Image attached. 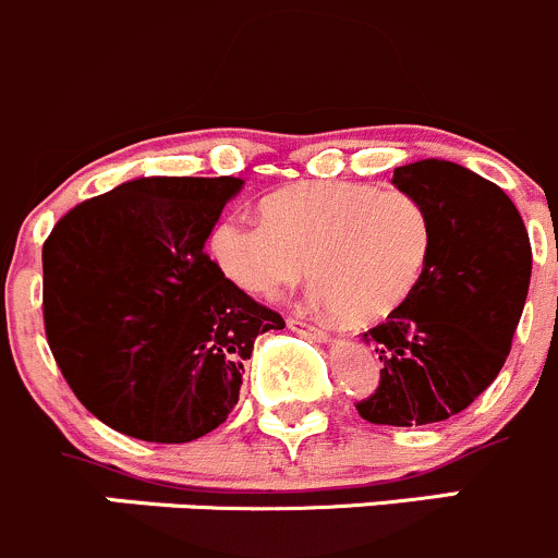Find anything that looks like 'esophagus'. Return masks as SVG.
Here are the masks:
<instances>
[{"mask_svg":"<svg viewBox=\"0 0 558 558\" xmlns=\"http://www.w3.org/2000/svg\"><path fill=\"white\" fill-rule=\"evenodd\" d=\"M287 328L295 330V333L308 336V339H317V341H328V330L323 325H314L303 317H287Z\"/></svg>","mask_w":558,"mask_h":558,"instance_id":"34e87169","label":"esophagus"}]
</instances>
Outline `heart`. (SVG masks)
Instances as JSON below:
<instances>
[{"label":"heart","instance_id":"obj_1","mask_svg":"<svg viewBox=\"0 0 558 558\" xmlns=\"http://www.w3.org/2000/svg\"><path fill=\"white\" fill-rule=\"evenodd\" d=\"M263 222L214 228L222 274L255 298H277L308 274L312 298L352 323L388 317L426 271L432 222L417 197L368 184L314 181L274 192Z\"/></svg>","mask_w":558,"mask_h":558}]
</instances>
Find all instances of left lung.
Here are the masks:
<instances>
[{
	"label": "left lung",
	"instance_id": "1",
	"mask_svg": "<svg viewBox=\"0 0 558 558\" xmlns=\"http://www.w3.org/2000/svg\"><path fill=\"white\" fill-rule=\"evenodd\" d=\"M393 184L432 222L426 271L363 339L379 352V385L357 404L377 426H428L464 412L510 355L526 303L532 246L510 197L448 159L393 170Z\"/></svg>",
	"mask_w": 558,
	"mask_h": 558
}]
</instances>
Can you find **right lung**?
Wrapping results in <instances>:
<instances>
[{
  "label": "right lung",
  "mask_w": 558,
  "mask_h": 558,
  "mask_svg": "<svg viewBox=\"0 0 558 558\" xmlns=\"http://www.w3.org/2000/svg\"><path fill=\"white\" fill-rule=\"evenodd\" d=\"M244 181L132 179L64 214L43 244V317L94 417L143 442H192L228 421L255 339L284 319L206 255Z\"/></svg>",
  "instance_id": "obj_1"
}]
</instances>
